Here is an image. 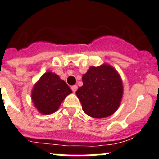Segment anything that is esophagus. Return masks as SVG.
<instances>
[{"label":"esophagus","mask_w":159,"mask_h":159,"mask_svg":"<svg viewBox=\"0 0 159 159\" xmlns=\"http://www.w3.org/2000/svg\"><path fill=\"white\" fill-rule=\"evenodd\" d=\"M71 89H72L73 93H75L78 89V86L77 85H73V86H71Z\"/></svg>","instance_id":"34e87169"}]
</instances>
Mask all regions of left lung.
I'll return each mask as SVG.
<instances>
[{
  "label": "left lung",
  "instance_id": "8db88e82",
  "mask_svg": "<svg viewBox=\"0 0 159 159\" xmlns=\"http://www.w3.org/2000/svg\"><path fill=\"white\" fill-rule=\"evenodd\" d=\"M83 85L76 91L82 110L89 116L103 118L118 110L123 95L122 81L111 65L90 66L82 77Z\"/></svg>",
  "mask_w": 159,
  "mask_h": 159
}]
</instances>
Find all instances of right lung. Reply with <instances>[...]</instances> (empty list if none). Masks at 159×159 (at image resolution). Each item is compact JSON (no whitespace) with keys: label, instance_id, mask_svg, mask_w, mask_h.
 Returning <instances> with one entry per match:
<instances>
[{"label":"right lung","instance_id":"right-lung-1","mask_svg":"<svg viewBox=\"0 0 159 159\" xmlns=\"http://www.w3.org/2000/svg\"><path fill=\"white\" fill-rule=\"evenodd\" d=\"M72 93L70 87L56 74L46 72L34 85L31 99L42 115H51L59 109L63 100Z\"/></svg>","mask_w":159,"mask_h":159}]
</instances>
